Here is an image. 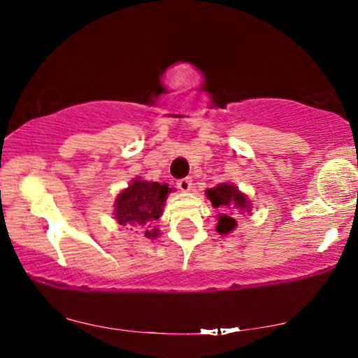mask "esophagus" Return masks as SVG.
Returning a JSON list of instances; mask_svg holds the SVG:
<instances>
[{
  "label": "esophagus",
  "mask_w": 358,
  "mask_h": 358,
  "mask_svg": "<svg viewBox=\"0 0 358 358\" xmlns=\"http://www.w3.org/2000/svg\"><path fill=\"white\" fill-rule=\"evenodd\" d=\"M178 187L182 190V192H189L190 187H192V179L190 178H184L178 180Z\"/></svg>",
  "instance_id": "esophagus-1"
}]
</instances>
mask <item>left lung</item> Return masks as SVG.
Returning a JSON list of instances; mask_svg holds the SVG:
<instances>
[{
	"label": "left lung",
	"mask_w": 358,
	"mask_h": 358,
	"mask_svg": "<svg viewBox=\"0 0 358 358\" xmlns=\"http://www.w3.org/2000/svg\"><path fill=\"white\" fill-rule=\"evenodd\" d=\"M207 197L210 199L213 207L224 210V213L218 217L217 223V231L220 234H228L229 231H233L234 227H236V222H234V218L228 213V210L236 208L239 212H241V210H248L249 212V200L246 199V195L239 192V190L231 184H220L215 189H208Z\"/></svg>",
	"instance_id": "left-lung-1"
}]
</instances>
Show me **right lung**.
Wrapping results in <instances>:
<instances>
[{"instance_id":"add662e5","label":"right lung","mask_w":358,"mask_h":358,"mask_svg":"<svg viewBox=\"0 0 358 358\" xmlns=\"http://www.w3.org/2000/svg\"><path fill=\"white\" fill-rule=\"evenodd\" d=\"M169 187L159 182H145L136 179L117 195L115 200V218L120 224H134V227H146L161 217L164 208L166 197L169 194ZM158 234V229L148 231L145 236L153 238Z\"/></svg>"}]
</instances>
